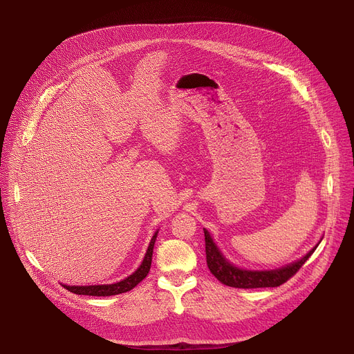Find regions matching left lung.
<instances>
[{
    "label": "left lung",
    "instance_id": "1",
    "mask_svg": "<svg viewBox=\"0 0 354 354\" xmlns=\"http://www.w3.org/2000/svg\"><path fill=\"white\" fill-rule=\"evenodd\" d=\"M205 241H206V259L210 272L220 280L223 284L235 287V288H262V287H279L280 284L290 280L304 265L308 258L314 254L317 249L313 248L308 254L281 269L276 270H263V272H252L243 270L234 265H231L218 250L216 243L213 242L210 234L205 230Z\"/></svg>",
    "mask_w": 354,
    "mask_h": 354
}]
</instances>
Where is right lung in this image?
Returning <instances> with one entry per match:
<instances>
[{
    "instance_id": "add662e5",
    "label": "right lung",
    "mask_w": 354,
    "mask_h": 354,
    "mask_svg": "<svg viewBox=\"0 0 354 354\" xmlns=\"http://www.w3.org/2000/svg\"><path fill=\"white\" fill-rule=\"evenodd\" d=\"M158 231L154 234L153 239L149 242V246L147 249V254L144 257V261L141 263V266L129 277H126L124 280L115 283V284H102V286H63L64 288H67L70 292L78 294V295H92V297H108V295H116V294H122L126 291H130L131 288H134L142 279H145V276L149 272L151 268V261H153V249H154V243L157 239Z\"/></svg>"
}]
</instances>
